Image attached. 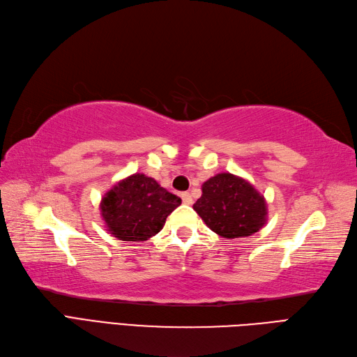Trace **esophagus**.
Segmentation results:
<instances>
[{
    "label": "esophagus",
    "instance_id": "34e87169",
    "mask_svg": "<svg viewBox=\"0 0 357 357\" xmlns=\"http://www.w3.org/2000/svg\"><path fill=\"white\" fill-rule=\"evenodd\" d=\"M181 199H183L184 204H188V205H190L192 201H193V199H192V195H190L189 192H183V193H181Z\"/></svg>",
    "mask_w": 357,
    "mask_h": 357
}]
</instances>
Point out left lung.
<instances>
[{
    "mask_svg": "<svg viewBox=\"0 0 357 357\" xmlns=\"http://www.w3.org/2000/svg\"><path fill=\"white\" fill-rule=\"evenodd\" d=\"M193 210L208 227L226 239L251 236L267 221L264 196L250 181L230 173L208 178Z\"/></svg>",
    "mask_w": 357,
    "mask_h": 357,
    "instance_id": "left-lung-1",
    "label": "left lung"
}]
</instances>
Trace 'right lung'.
Here are the masks:
<instances>
[{"label":"right lung","instance_id":"right-lung-1","mask_svg":"<svg viewBox=\"0 0 357 357\" xmlns=\"http://www.w3.org/2000/svg\"><path fill=\"white\" fill-rule=\"evenodd\" d=\"M180 204L178 196L159 186L156 180L136 173L106 192L100 210L110 235L140 242L155 236Z\"/></svg>","mask_w":357,"mask_h":357}]
</instances>
